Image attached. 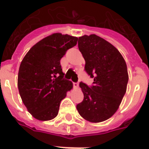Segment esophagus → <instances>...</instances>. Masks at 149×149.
Instances as JSON below:
<instances>
[{
	"label": "esophagus",
	"mask_w": 149,
	"mask_h": 149,
	"mask_svg": "<svg viewBox=\"0 0 149 149\" xmlns=\"http://www.w3.org/2000/svg\"><path fill=\"white\" fill-rule=\"evenodd\" d=\"M73 87H74L75 89H78L79 87V84L77 83H73Z\"/></svg>",
	"instance_id": "1"
}]
</instances>
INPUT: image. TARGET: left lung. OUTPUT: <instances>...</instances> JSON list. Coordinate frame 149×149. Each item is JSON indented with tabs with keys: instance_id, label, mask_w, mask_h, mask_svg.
<instances>
[{
	"instance_id": "1",
	"label": "left lung",
	"mask_w": 149,
	"mask_h": 149,
	"mask_svg": "<svg viewBox=\"0 0 149 149\" xmlns=\"http://www.w3.org/2000/svg\"><path fill=\"white\" fill-rule=\"evenodd\" d=\"M78 47L86 61V71L94 79V85L89 88L79 83L84 99L77 109L86 120L101 123L116 113L126 92V63L114 46L95 34L79 37Z\"/></svg>"
}]
</instances>
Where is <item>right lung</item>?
<instances>
[{
    "label": "right lung",
    "mask_w": 149,
    "mask_h": 149,
    "mask_svg": "<svg viewBox=\"0 0 149 149\" xmlns=\"http://www.w3.org/2000/svg\"><path fill=\"white\" fill-rule=\"evenodd\" d=\"M78 38L55 33L31 47L20 65L17 86L22 102L33 117L49 121L58 115L60 102L72 89L63 79L60 60L77 45Z\"/></svg>",
    "instance_id": "right-lung-1"
}]
</instances>
